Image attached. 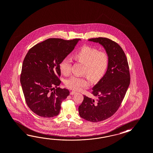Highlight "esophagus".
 I'll use <instances>...</instances> for the list:
<instances>
[{"label":"esophagus","instance_id":"1","mask_svg":"<svg viewBox=\"0 0 153 153\" xmlns=\"http://www.w3.org/2000/svg\"><path fill=\"white\" fill-rule=\"evenodd\" d=\"M76 93L75 91H71V92H70V94L71 95H74V94H75V93Z\"/></svg>","mask_w":153,"mask_h":153}]
</instances>
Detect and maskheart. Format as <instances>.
I'll use <instances>...</instances> for the list:
<instances>
[{
    "instance_id": "b5f03b06",
    "label": "heart",
    "mask_w": 153,
    "mask_h": 153,
    "mask_svg": "<svg viewBox=\"0 0 153 153\" xmlns=\"http://www.w3.org/2000/svg\"><path fill=\"white\" fill-rule=\"evenodd\" d=\"M72 57L76 62L83 65L82 74L86 75L92 82L99 80L108 67V53L88 46H82L73 54ZM59 67L61 74L64 76H68L71 74L70 60L64 59L61 61ZM65 85L71 90L79 91L88 87L89 82L85 77L72 76L66 81Z\"/></svg>"
}]
</instances>
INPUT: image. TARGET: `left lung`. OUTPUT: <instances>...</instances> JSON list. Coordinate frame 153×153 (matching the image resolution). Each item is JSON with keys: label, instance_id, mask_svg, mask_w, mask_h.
<instances>
[{"label": "left lung", "instance_id": "left-lung-1", "mask_svg": "<svg viewBox=\"0 0 153 153\" xmlns=\"http://www.w3.org/2000/svg\"><path fill=\"white\" fill-rule=\"evenodd\" d=\"M89 41L102 45L109 56L106 73L92 88L96 100L83 96L78 107L80 117L91 122H98L112 117L119 109L130 84L129 68L126 54L117 42L105 37Z\"/></svg>", "mask_w": 153, "mask_h": 153}]
</instances>
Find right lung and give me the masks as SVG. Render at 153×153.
I'll use <instances>...</instances> for the list:
<instances>
[{
  "instance_id": "add662e5",
  "label": "right lung",
  "mask_w": 153,
  "mask_h": 153,
  "mask_svg": "<svg viewBox=\"0 0 153 153\" xmlns=\"http://www.w3.org/2000/svg\"><path fill=\"white\" fill-rule=\"evenodd\" d=\"M79 40L50 38L34 45L26 53L20 83L26 104L37 116L50 118L60 113L61 104L70 92L58 87L61 82L59 65Z\"/></svg>"
}]
</instances>
